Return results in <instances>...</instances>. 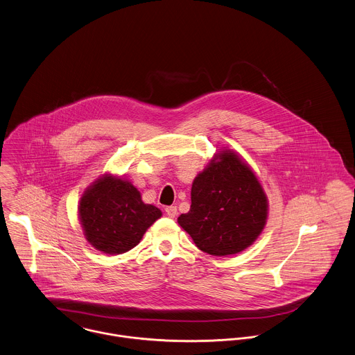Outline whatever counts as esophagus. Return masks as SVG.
I'll use <instances>...</instances> for the list:
<instances>
[{
    "label": "esophagus",
    "instance_id": "1",
    "mask_svg": "<svg viewBox=\"0 0 355 355\" xmlns=\"http://www.w3.org/2000/svg\"><path fill=\"white\" fill-rule=\"evenodd\" d=\"M166 214L170 216V218H175V215H177V207L175 206H168V207H166Z\"/></svg>",
    "mask_w": 355,
    "mask_h": 355
}]
</instances>
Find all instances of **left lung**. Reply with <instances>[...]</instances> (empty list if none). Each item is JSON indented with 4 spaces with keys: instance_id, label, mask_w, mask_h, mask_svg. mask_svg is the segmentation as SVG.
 Listing matches in <instances>:
<instances>
[{
    "instance_id": "left-lung-1",
    "label": "left lung",
    "mask_w": 355,
    "mask_h": 355,
    "mask_svg": "<svg viewBox=\"0 0 355 355\" xmlns=\"http://www.w3.org/2000/svg\"><path fill=\"white\" fill-rule=\"evenodd\" d=\"M191 200L178 223L199 250L214 257L244 251L266 225L268 196L252 168L230 149L215 153L198 174Z\"/></svg>"
}]
</instances>
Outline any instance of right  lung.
I'll return each instance as SVG.
<instances>
[{
  "mask_svg": "<svg viewBox=\"0 0 355 355\" xmlns=\"http://www.w3.org/2000/svg\"><path fill=\"white\" fill-rule=\"evenodd\" d=\"M78 211L86 240L110 255L135 248L162 216L157 207L142 202L132 182L111 174H104L83 192Z\"/></svg>",
  "mask_w": 355,
  "mask_h": 355,
  "instance_id": "obj_1",
  "label": "right lung"
}]
</instances>
